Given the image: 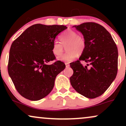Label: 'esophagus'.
I'll return each mask as SVG.
<instances>
[{
    "label": "esophagus",
    "instance_id": "1",
    "mask_svg": "<svg viewBox=\"0 0 126 126\" xmlns=\"http://www.w3.org/2000/svg\"><path fill=\"white\" fill-rule=\"evenodd\" d=\"M65 64H66V68L69 67V66H70V64H69L68 63H65Z\"/></svg>",
    "mask_w": 126,
    "mask_h": 126
}]
</instances>
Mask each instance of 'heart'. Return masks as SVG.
Returning a JSON list of instances; mask_svg holds the SVG:
<instances>
[{"instance_id":"1","label":"heart","mask_w":126,"mask_h":126,"mask_svg":"<svg viewBox=\"0 0 126 126\" xmlns=\"http://www.w3.org/2000/svg\"><path fill=\"white\" fill-rule=\"evenodd\" d=\"M61 43L54 42L52 47V52L56 56L62 54L64 47L67 46V52L58 57L62 62H70L78 57V54H82L86 48V41L81 35H78L77 32L73 30H68L60 36Z\"/></svg>"}]
</instances>
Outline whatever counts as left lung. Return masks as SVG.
<instances>
[{
    "mask_svg": "<svg viewBox=\"0 0 126 126\" xmlns=\"http://www.w3.org/2000/svg\"><path fill=\"white\" fill-rule=\"evenodd\" d=\"M86 41V48L78 60L70 64L73 74L70 78L72 87L85 97L101 96L117 76L118 50L109 32L95 22L75 26ZM80 61L87 63L83 66Z\"/></svg>",
    "mask_w": 126,
    "mask_h": 126,
    "instance_id": "obj_1",
    "label": "left lung"
}]
</instances>
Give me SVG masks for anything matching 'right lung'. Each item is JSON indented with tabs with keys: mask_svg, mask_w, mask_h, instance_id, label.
I'll return each instance as SVG.
<instances>
[{
	"mask_svg": "<svg viewBox=\"0 0 126 126\" xmlns=\"http://www.w3.org/2000/svg\"><path fill=\"white\" fill-rule=\"evenodd\" d=\"M67 28L64 25L37 24L28 28L11 45L8 73L21 96L38 101L50 94L57 75L66 67L61 61L53 64L56 57L52 52L54 40Z\"/></svg>",
	"mask_w": 126,
	"mask_h": 126,
	"instance_id": "right-lung-1",
	"label": "right lung"
}]
</instances>
